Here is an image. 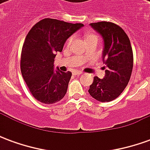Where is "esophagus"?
Instances as JSON below:
<instances>
[{"instance_id": "esophagus-1", "label": "esophagus", "mask_w": 150, "mask_h": 150, "mask_svg": "<svg viewBox=\"0 0 150 150\" xmlns=\"http://www.w3.org/2000/svg\"><path fill=\"white\" fill-rule=\"evenodd\" d=\"M82 74L81 71H76L74 72V75H80Z\"/></svg>"}]
</instances>
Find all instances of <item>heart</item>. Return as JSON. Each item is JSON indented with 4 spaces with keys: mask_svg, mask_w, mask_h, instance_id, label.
Instances as JSON below:
<instances>
[{
    "mask_svg": "<svg viewBox=\"0 0 150 150\" xmlns=\"http://www.w3.org/2000/svg\"><path fill=\"white\" fill-rule=\"evenodd\" d=\"M94 36H96V35H89V36H88V38H90V37H94ZM71 40H72V38H69V39H68V41H67V42L70 43V42H71Z\"/></svg>",
    "mask_w": 150,
    "mask_h": 150,
    "instance_id": "b5f03b06",
    "label": "heart"
}]
</instances>
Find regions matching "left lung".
Returning a JSON list of instances; mask_svg holds the SVG:
<instances>
[{"mask_svg":"<svg viewBox=\"0 0 150 150\" xmlns=\"http://www.w3.org/2000/svg\"><path fill=\"white\" fill-rule=\"evenodd\" d=\"M90 26L103 38L102 58L106 70L103 79L94 77L88 92L96 100L109 102L118 97L129 83L133 67L132 46L125 32L117 25L100 21Z\"/></svg>","mask_w":150,"mask_h":150,"instance_id":"8db88e82","label":"left lung"}]
</instances>
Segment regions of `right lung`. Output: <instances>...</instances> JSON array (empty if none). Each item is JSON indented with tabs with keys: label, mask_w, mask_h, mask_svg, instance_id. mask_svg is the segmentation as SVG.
<instances>
[{
	"label": "right lung",
	"mask_w": 150,
	"mask_h": 150,
	"mask_svg": "<svg viewBox=\"0 0 150 150\" xmlns=\"http://www.w3.org/2000/svg\"><path fill=\"white\" fill-rule=\"evenodd\" d=\"M83 26L45 18L32 27L25 40L21 71L25 83L37 100L57 103L65 96L71 72L54 69L56 53L61 52L67 39Z\"/></svg>",
	"instance_id": "1"
}]
</instances>
